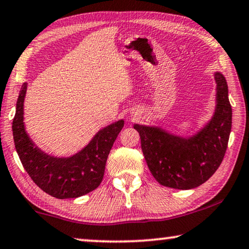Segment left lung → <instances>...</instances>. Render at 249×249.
<instances>
[{"label":"left lung","instance_id":"1","mask_svg":"<svg viewBox=\"0 0 249 249\" xmlns=\"http://www.w3.org/2000/svg\"><path fill=\"white\" fill-rule=\"evenodd\" d=\"M213 76L214 112L196 133L183 137L157 125L133 124L149 171L160 185L194 189L220 166L231 131L232 111L225 76L220 71H214Z\"/></svg>","mask_w":249,"mask_h":249}]
</instances>
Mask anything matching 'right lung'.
Instances as JSON below:
<instances>
[{
    "instance_id": "right-lung-1",
    "label": "right lung",
    "mask_w": 249,
    "mask_h": 249,
    "mask_svg": "<svg viewBox=\"0 0 249 249\" xmlns=\"http://www.w3.org/2000/svg\"><path fill=\"white\" fill-rule=\"evenodd\" d=\"M24 82L17 101L12 131L14 145L29 176L44 192L57 199H73L95 190L103 179L106 163L124 120L120 119L95 133L84 148L67 157L53 156L38 148L26 131L23 122Z\"/></svg>"
}]
</instances>
